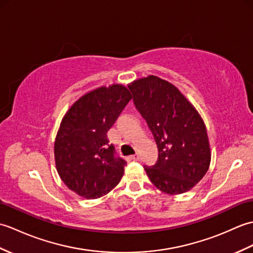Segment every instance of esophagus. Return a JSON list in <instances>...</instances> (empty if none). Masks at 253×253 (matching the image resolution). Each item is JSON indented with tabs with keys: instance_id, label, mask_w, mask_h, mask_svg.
I'll return each instance as SVG.
<instances>
[{
	"instance_id": "34e87169",
	"label": "esophagus",
	"mask_w": 253,
	"mask_h": 253,
	"mask_svg": "<svg viewBox=\"0 0 253 253\" xmlns=\"http://www.w3.org/2000/svg\"><path fill=\"white\" fill-rule=\"evenodd\" d=\"M128 159L132 161H138L140 159V157H139V154H133V155H130V157H128Z\"/></svg>"
}]
</instances>
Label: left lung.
<instances>
[{
    "label": "left lung",
    "mask_w": 253,
    "mask_h": 253,
    "mask_svg": "<svg viewBox=\"0 0 253 253\" xmlns=\"http://www.w3.org/2000/svg\"><path fill=\"white\" fill-rule=\"evenodd\" d=\"M129 89L159 148L157 164L144 166L150 180L168 195L191 190L211 163V148L201 115L178 88L154 75L133 80Z\"/></svg>",
    "instance_id": "8db88e82"
}]
</instances>
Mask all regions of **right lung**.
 <instances>
[{
    "label": "right lung",
    "instance_id": "add662e5",
    "mask_svg": "<svg viewBox=\"0 0 253 253\" xmlns=\"http://www.w3.org/2000/svg\"><path fill=\"white\" fill-rule=\"evenodd\" d=\"M131 98L122 84L100 85L80 96L62 118L54 142L55 166L76 195L98 199L121 181L127 163L114 157L107 131Z\"/></svg>",
    "mask_w": 253,
    "mask_h": 253
}]
</instances>
